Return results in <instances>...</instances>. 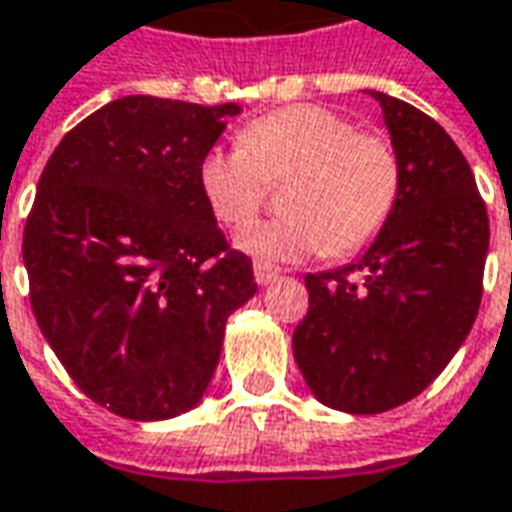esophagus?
I'll return each instance as SVG.
<instances>
[{
	"instance_id": "obj_1",
	"label": "esophagus",
	"mask_w": 512,
	"mask_h": 512,
	"mask_svg": "<svg viewBox=\"0 0 512 512\" xmlns=\"http://www.w3.org/2000/svg\"><path fill=\"white\" fill-rule=\"evenodd\" d=\"M253 275H256V281H259V284L267 286V284H273L275 278L281 275V267H275V264L270 262H256L253 264Z\"/></svg>"
}]
</instances>
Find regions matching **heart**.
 <instances>
[{"mask_svg": "<svg viewBox=\"0 0 512 512\" xmlns=\"http://www.w3.org/2000/svg\"><path fill=\"white\" fill-rule=\"evenodd\" d=\"M281 220L250 223L237 248L262 262L317 253L353 256L378 237L400 195V157L386 137L358 132L347 115L320 104L267 112L215 146L198 165L212 215L242 226L262 206L270 181H286Z\"/></svg>", "mask_w": 512, "mask_h": 512, "instance_id": "b5f03b06", "label": "heart"}]
</instances>
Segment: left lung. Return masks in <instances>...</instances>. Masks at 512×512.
<instances>
[{
  "label": "left lung",
  "mask_w": 512,
  "mask_h": 512,
  "mask_svg": "<svg viewBox=\"0 0 512 512\" xmlns=\"http://www.w3.org/2000/svg\"><path fill=\"white\" fill-rule=\"evenodd\" d=\"M366 93L400 157V195L361 259L306 275L308 314L292 333L311 394L344 413L391 411L444 372L477 320L491 237L452 137L411 104Z\"/></svg>",
  "instance_id": "1"
}]
</instances>
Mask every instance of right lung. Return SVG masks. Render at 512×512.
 <instances>
[{
  "instance_id": "obj_1",
  "label": "right lung",
  "mask_w": 512,
  "mask_h": 512,
  "mask_svg": "<svg viewBox=\"0 0 512 512\" xmlns=\"http://www.w3.org/2000/svg\"><path fill=\"white\" fill-rule=\"evenodd\" d=\"M234 115L123 96L76 123L38 181L21 248L35 320L76 386L123 419L195 408L226 320L256 295L198 181Z\"/></svg>"
}]
</instances>
